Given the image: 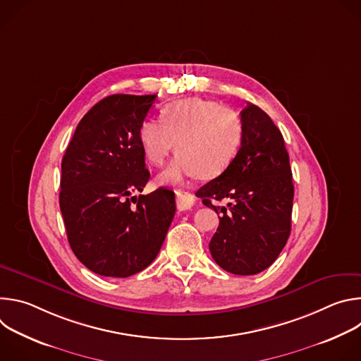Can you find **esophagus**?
<instances>
[{"instance_id": "34e87169", "label": "esophagus", "mask_w": 361, "mask_h": 361, "mask_svg": "<svg viewBox=\"0 0 361 361\" xmlns=\"http://www.w3.org/2000/svg\"><path fill=\"white\" fill-rule=\"evenodd\" d=\"M177 207L178 210H190L194 202H195V197L194 194L188 192V191H177Z\"/></svg>"}]
</instances>
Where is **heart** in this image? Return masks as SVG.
Segmentation results:
<instances>
[{
    "instance_id": "heart-1",
    "label": "heart",
    "mask_w": 361,
    "mask_h": 361,
    "mask_svg": "<svg viewBox=\"0 0 361 361\" xmlns=\"http://www.w3.org/2000/svg\"><path fill=\"white\" fill-rule=\"evenodd\" d=\"M160 119L140 123L137 138L145 160L161 166L174 149L177 159L156 183L180 187L190 178H213L234 161L244 140L241 117L213 99L190 97L164 106Z\"/></svg>"
}]
</instances>
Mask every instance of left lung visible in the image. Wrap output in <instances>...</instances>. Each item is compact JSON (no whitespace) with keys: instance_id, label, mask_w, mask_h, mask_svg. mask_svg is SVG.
I'll return each instance as SVG.
<instances>
[{"instance_id":"8db88e82","label":"left lung","mask_w":361,"mask_h":361,"mask_svg":"<svg viewBox=\"0 0 361 361\" xmlns=\"http://www.w3.org/2000/svg\"><path fill=\"white\" fill-rule=\"evenodd\" d=\"M244 140L234 161L197 195L219 214V228L209 247L214 262L228 273L252 276L270 267L291 231L293 174L284 138L257 106L240 113ZM230 197L229 210L211 201Z\"/></svg>"}]
</instances>
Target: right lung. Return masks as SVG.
<instances>
[{"instance_id": "obj_1", "label": "right lung", "mask_w": 361, "mask_h": 361, "mask_svg": "<svg viewBox=\"0 0 361 361\" xmlns=\"http://www.w3.org/2000/svg\"><path fill=\"white\" fill-rule=\"evenodd\" d=\"M157 95L114 94L81 118L61 163L68 243L92 273L126 279L156 259L176 213L171 190L137 195L149 171L137 131Z\"/></svg>"}]
</instances>
